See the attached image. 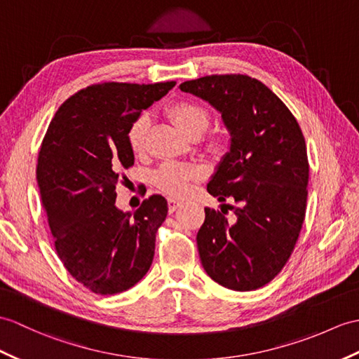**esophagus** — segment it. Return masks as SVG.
<instances>
[{"label":"esophagus","mask_w":359,"mask_h":359,"mask_svg":"<svg viewBox=\"0 0 359 359\" xmlns=\"http://www.w3.org/2000/svg\"><path fill=\"white\" fill-rule=\"evenodd\" d=\"M182 206V202H179V200L176 198H168V211L170 212H174L177 210V208Z\"/></svg>","instance_id":"1"}]
</instances>
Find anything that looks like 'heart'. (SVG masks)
Returning <instances> with one entry per match:
<instances>
[{"label": "heart", "instance_id": "b5f03b06", "mask_svg": "<svg viewBox=\"0 0 359 359\" xmlns=\"http://www.w3.org/2000/svg\"><path fill=\"white\" fill-rule=\"evenodd\" d=\"M170 118L188 136L202 135L210 123V114L202 105L189 101H182L168 108ZM149 119L147 114H140L133 121L128 128V144L135 153H139L145 144ZM215 147L219 142H215ZM200 176L198 168L185 163H165L154 172L157 187L170 196H185L189 189V183Z\"/></svg>", "mask_w": 359, "mask_h": 359}]
</instances>
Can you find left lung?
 Here are the masks:
<instances>
[{
    "label": "left lung",
    "mask_w": 359,
    "mask_h": 359,
    "mask_svg": "<svg viewBox=\"0 0 359 359\" xmlns=\"http://www.w3.org/2000/svg\"><path fill=\"white\" fill-rule=\"evenodd\" d=\"M180 90L203 99L222 116L229 151L208 183V193L231 206L205 208L197 249L210 277L238 292L268 285L294 251L302 231L309 163L303 133L289 108L263 82L246 74H211ZM229 208V205H222Z\"/></svg>",
    "instance_id": "left-lung-1"
}]
</instances>
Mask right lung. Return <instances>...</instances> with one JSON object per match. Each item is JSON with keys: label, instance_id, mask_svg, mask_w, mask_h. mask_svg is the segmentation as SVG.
Returning a JSON list of instances; mask_svg holds the SVG:
<instances>
[{"label": "right lung", "instance_id": "right-lung-1", "mask_svg": "<svg viewBox=\"0 0 359 359\" xmlns=\"http://www.w3.org/2000/svg\"><path fill=\"white\" fill-rule=\"evenodd\" d=\"M174 86H90L67 99L47 128L36 179L48 226L65 269L95 294L123 292L153 263L168 203L151 196L135 214L123 212L116 206V185L135 163L130 125Z\"/></svg>", "mask_w": 359, "mask_h": 359}]
</instances>
